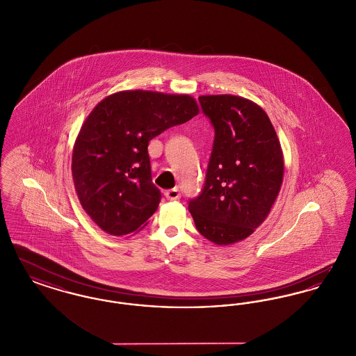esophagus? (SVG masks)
<instances>
[{
	"mask_svg": "<svg viewBox=\"0 0 356 356\" xmlns=\"http://www.w3.org/2000/svg\"><path fill=\"white\" fill-rule=\"evenodd\" d=\"M164 195H165V197H167L168 200H179V199L181 197V193H180V191H179L177 188L168 189Z\"/></svg>",
	"mask_w": 356,
	"mask_h": 356,
	"instance_id": "34e87169",
	"label": "esophagus"
}]
</instances>
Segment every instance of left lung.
<instances>
[{
    "label": "left lung",
    "instance_id": "1",
    "mask_svg": "<svg viewBox=\"0 0 356 356\" xmlns=\"http://www.w3.org/2000/svg\"><path fill=\"white\" fill-rule=\"evenodd\" d=\"M215 140L202 193L188 209L197 231L228 245L254 234L271 211L283 183L284 161L267 113L232 95L200 96Z\"/></svg>",
    "mask_w": 356,
    "mask_h": 356
}]
</instances>
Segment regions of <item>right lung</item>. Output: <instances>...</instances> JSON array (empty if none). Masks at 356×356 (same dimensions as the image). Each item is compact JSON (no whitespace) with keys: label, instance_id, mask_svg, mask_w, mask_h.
<instances>
[{"label":"right lung","instance_id":"right-lung-1","mask_svg":"<svg viewBox=\"0 0 356 356\" xmlns=\"http://www.w3.org/2000/svg\"><path fill=\"white\" fill-rule=\"evenodd\" d=\"M199 113L188 95L122 90L105 97L85 120L72 154V176L85 212L113 236L138 232L156 212L148 144Z\"/></svg>","mask_w":356,"mask_h":356}]
</instances>
